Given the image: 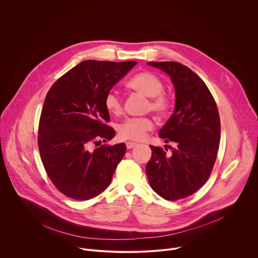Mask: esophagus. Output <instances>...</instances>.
<instances>
[{"label": "esophagus", "instance_id": "34e87169", "mask_svg": "<svg viewBox=\"0 0 258 258\" xmlns=\"http://www.w3.org/2000/svg\"><path fill=\"white\" fill-rule=\"evenodd\" d=\"M125 145H126V148L127 149H132V148H134L135 146H137V143H135V142H126Z\"/></svg>", "mask_w": 258, "mask_h": 258}]
</instances>
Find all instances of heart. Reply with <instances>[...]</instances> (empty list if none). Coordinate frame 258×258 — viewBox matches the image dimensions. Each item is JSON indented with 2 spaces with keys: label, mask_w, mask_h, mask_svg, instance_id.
<instances>
[{
  "label": "heart",
  "mask_w": 258,
  "mask_h": 258,
  "mask_svg": "<svg viewBox=\"0 0 258 258\" xmlns=\"http://www.w3.org/2000/svg\"><path fill=\"white\" fill-rule=\"evenodd\" d=\"M127 88L148 97L146 110H150L159 116L168 113L171 107L170 97L163 91L164 84L156 75L149 71H144L135 75L126 84ZM104 105L109 113L121 115L123 112V103L119 95L115 92H109L104 99ZM154 128V123L149 117H133L126 119L118 126V137L122 140L142 141L148 132Z\"/></svg>",
  "instance_id": "b5f03b06"
}]
</instances>
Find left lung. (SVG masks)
I'll list each match as a JSON object with an SVG mask.
<instances>
[{"instance_id":"obj_1","label":"left lung","mask_w":258,"mask_h":258,"mask_svg":"<svg viewBox=\"0 0 258 258\" xmlns=\"http://www.w3.org/2000/svg\"><path fill=\"white\" fill-rule=\"evenodd\" d=\"M148 64L165 71L173 83L174 111L159 137L176 146H168L169 155L150 146L152 156L146 172L159 196L175 201L197 192L209 178L219 147V114L209 89L189 67L173 61Z\"/></svg>"}]
</instances>
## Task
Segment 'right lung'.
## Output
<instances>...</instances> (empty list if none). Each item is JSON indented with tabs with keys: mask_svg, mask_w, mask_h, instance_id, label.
Wrapping results in <instances>:
<instances>
[{
	"mask_svg": "<svg viewBox=\"0 0 258 258\" xmlns=\"http://www.w3.org/2000/svg\"><path fill=\"white\" fill-rule=\"evenodd\" d=\"M136 64L86 60L49 90L39 122L38 146L48 176L65 196L89 200L111 182L126 146L103 144L94 148V145L115 136L113 127L107 125L110 117L104 99Z\"/></svg>",
	"mask_w": 258,
	"mask_h": 258,
	"instance_id": "add662e5",
	"label": "right lung"
}]
</instances>
